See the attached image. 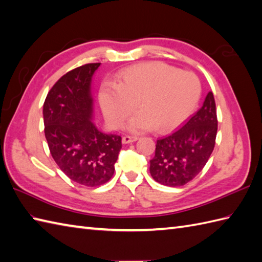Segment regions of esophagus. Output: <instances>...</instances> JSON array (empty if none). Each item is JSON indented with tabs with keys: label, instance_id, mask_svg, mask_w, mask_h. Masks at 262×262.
<instances>
[{
	"label": "esophagus",
	"instance_id": "obj_1",
	"mask_svg": "<svg viewBox=\"0 0 262 262\" xmlns=\"http://www.w3.org/2000/svg\"><path fill=\"white\" fill-rule=\"evenodd\" d=\"M138 140L137 136H124L122 137V144H129V143H133V142H136Z\"/></svg>",
	"mask_w": 262,
	"mask_h": 262
}]
</instances>
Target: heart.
Returning <instances> with one entry per match:
<instances>
[{"mask_svg": "<svg viewBox=\"0 0 262 262\" xmlns=\"http://www.w3.org/2000/svg\"><path fill=\"white\" fill-rule=\"evenodd\" d=\"M200 97L197 75L161 62L137 64L126 69L116 84H105L100 103L111 125L120 127L133 111L140 110L128 128L141 133L155 127L170 130L191 115Z\"/></svg>", "mask_w": 262, "mask_h": 262, "instance_id": "b5f03b06", "label": "heart"}]
</instances>
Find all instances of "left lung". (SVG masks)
I'll list each match as a JSON object with an SVG mask.
<instances>
[{
	"mask_svg": "<svg viewBox=\"0 0 262 262\" xmlns=\"http://www.w3.org/2000/svg\"><path fill=\"white\" fill-rule=\"evenodd\" d=\"M217 134V115L213 92L203 107L180 129L157 141L149 172L161 185L180 187L191 181L213 152Z\"/></svg>",
	"mask_w": 262,
	"mask_h": 262,
	"instance_id": "left-lung-1",
	"label": "left lung"
}]
</instances>
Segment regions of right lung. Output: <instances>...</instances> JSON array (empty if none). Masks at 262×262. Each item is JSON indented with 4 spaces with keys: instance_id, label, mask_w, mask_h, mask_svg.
<instances>
[{
    "instance_id": "obj_1",
    "label": "right lung",
    "mask_w": 262,
    "mask_h": 262,
    "mask_svg": "<svg viewBox=\"0 0 262 262\" xmlns=\"http://www.w3.org/2000/svg\"><path fill=\"white\" fill-rule=\"evenodd\" d=\"M100 63L82 65L55 83L43 102L49 151L71 180L86 187L108 182L121 148V137L100 132L91 121V81Z\"/></svg>"
}]
</instances>
